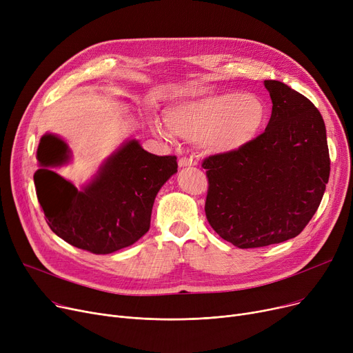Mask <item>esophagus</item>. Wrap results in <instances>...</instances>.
Here are the masks:
<instances>
[{"label": "esophagus", "mask_w": 353, "mask_h": 353, "mask_svg": "<svg viewBox=\"0 0 353 353\" xmlns=\"http://www.w3.org/2000/svg\"><path fill=\"white\" fill-rule=\"evenodd\" d=\"M197 164V161L193 159V157H181L180 160H179V165L180 167H190V165H196Z\"/></svg>", "instance_id": "obj_1"}]
</instances>
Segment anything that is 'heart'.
Segmentation results:
<instances>
[{
    "instance_id": "heart-1",
    "label": "heart",
    "mask_w": 353,
    "mask_h": 353,
    "mask_svg": "<svg viewBox=\"0 0 353 353\" xmlns=\"http://www.w3.org/2000/svg\"><path fill=\"white\" fill-rule=\"evenodd\" d=\"M265 103L253 94L193 92L165 110V123L174 134L200 141L212 153L228 154L248 145L266 123ZM159 136L169 133L157 124Z\"/></svg>"
}]
</instances>
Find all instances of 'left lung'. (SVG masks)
Returning a JSON list of instances; mask_svg holds the SVG:
<instances>
[{
  "label": "left lung",
  "mask_w": 353,
  "mask_h": 353,
  "mask_svg": "<svg viewBox=\"0 0 353 353\" xmlns=\"http://www.w3.org/2000/svg\"><path fill=\"white\" fill-rule=\"evenodd\" d=\"M263 84L273 103L265 132L237 152L201 163L209 181L208 221L240 249L298 236L316 213L330 173L319 110L281 81Z\"/></svg>",
  "instance_id": "left-lung-1"
}]
</instances>
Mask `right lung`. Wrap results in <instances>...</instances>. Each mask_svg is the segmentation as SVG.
Listing matches in <instances>:
<instances>
[{"mask_svg":"<svg viewBox=\"0 0 353 353\" xmlns=\"http://www.w3.org/2000/svg\"><path fill=\"white\" fill-rule=\"evenodd\" d=\"M67 145L46 134L37 150L41 169L34 173L37 199L50 229L74 248L108 254L134 242L150 229L154 199L177 172L176 156H156L132 140L108 159L100 174L77 190L48 165L68 159Z\"/></svg>","mask_w":353,"mask_h":353,"instance_id":"right-lung-1","label":"right lung"}]
</instances>
